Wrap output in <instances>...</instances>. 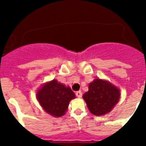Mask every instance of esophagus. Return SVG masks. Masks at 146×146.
<instances>
[{
    "label": "esophagus",
    "instance_id": "34e87169",
    "mask_svg": "<svg viewBox=\"0 0 146 146\" xmlns=\"http://www.w3.org/2000/svg\"><path fill=\"white\" fill-rule=\"evenodd\" d=\"M76 95L78 97V98H81L82 97V92L81 91H77V92H76Z\"/></svg>",
    "mask_w": 146,
    "mask_h": 146
}]
</instances>
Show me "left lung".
I'll return each instance as SVG.
<instances>
[{"label":"left lung","instance_id":"left-lung-1","mask_svg":"<svg viewBox=\"0 0 146 146\" xmlns=\"http://www.w3.org/2000/svg\"><path fill=\"white\" fill-rule=\"evenodd\" d=\"M88 89L82 98L90 111L97 116L110 112L118 102L120 97L118 88L101 79H95L90 82Z\"/></svg>","mask_w":146,"mask_h":146}]
</instances>
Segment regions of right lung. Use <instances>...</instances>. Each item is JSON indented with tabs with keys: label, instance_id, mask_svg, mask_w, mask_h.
<instances>
[{
	"label": "right lung",
	"instance_id": "1",
	"mask_svg": "<svg viewBox=\"0 0 146 146\" xmlns=\"http://www.w3.org/2000/svg\"><path fill=\"white\" fill-rule=\"evenodd\" d=\"M37 99L47 113L54 117L63 116L68 107L69 102L76 98L70 88L56 80L46 83L37 92Z\"/></svg>",
	"mask_w": 146,
	"mask_h": 146
}]
</instances>
